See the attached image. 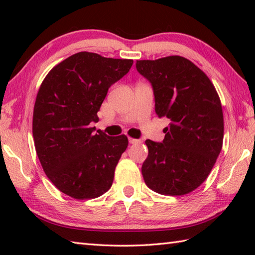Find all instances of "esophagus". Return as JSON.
I'll use <instances>...</instances> for the list:
<instances>
[{
	"instance_id": "esophagus-1",
	"label": "esophagus",
	"mask_w": 255,
	"mask_h": 255,
	"mask_svg": "<svg viewBox=\"0 0 255 255\" xmlns=\"http://www.w3.org/2000/svg\"><path fill=\"white\" fill-rule=\"evenodd\" d=\"M129 143H130V144H139L140 140L139 139H135V138L129 137Z\"/></svg>"
}]
</instances>
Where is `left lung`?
Returning <instances> with one entry per match:
<instances>
[{"label": "left lung", "instance_id": "1", "mask_svg": "<svg viewBox=\"0 0 255 255\" xmlns=\"http://www.w3.org/2000/svg\"><path fill=\"white\" fill-rule=\"evenodd\" d=\"M136 68L152 83L158 117L171 120L162 143L145 141V183L161 195H188L207 179L222 150L221 99L209 77L181 56L137 60Z\"/></svg>", "mask_w": 255, "mask_h": 255}]
</instances>
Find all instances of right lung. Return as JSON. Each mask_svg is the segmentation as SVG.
<instances>
[{
	"mask_svg": "<svg viewBox=\"0 0 255 255\" xmlns=\"http://www.w3.org/2000/svg\"><path fill=\"white\" fill-rule=\"evenodd\" d=\"M132 59L81 51L64 59L42 81L33 108L34 147L46 175L74 199L100 197L114 182L128 146L125 135L93 132L110 86L126 75Z\"/></svg>",
	"mask_w": 255,
	"mask_h": 255,
	"instance_id": "add662e5",
	"label": "right lung"
}]
</instances>
